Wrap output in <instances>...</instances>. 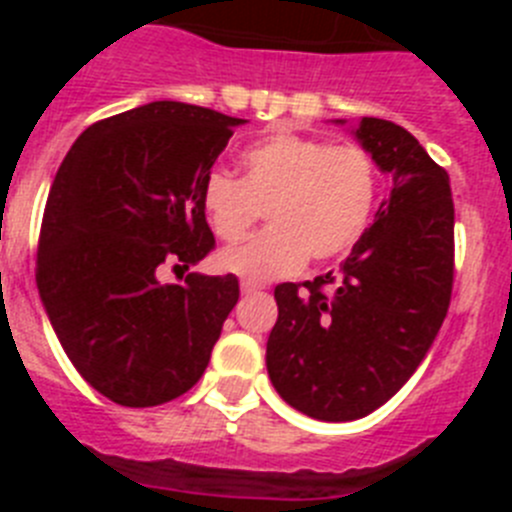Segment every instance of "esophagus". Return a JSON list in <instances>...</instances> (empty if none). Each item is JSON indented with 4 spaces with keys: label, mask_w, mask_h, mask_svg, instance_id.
<instances>
[{
    "label": "esophagus",
    "mask_w": 512,
    "mask_h": 512,
    "mask_svg": "<svg viewBox=\"0 0 512 512\" xmlns=\"http://www.w3.org/2000/svg\"><path fill=\"white\" fill-rule=\"evenodd\" d=\"M259 289H264V284H261V282H251V279L241 282V292H243V295H253V292H259Z\"/></svg>",
    "instance_id": "esophagus-1"
}]
</instances>
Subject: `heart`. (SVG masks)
Masks as SVG:
<instances>
[{
  "label": "heart",
  "instance_id": "heart-1",
  "mask_svg": "<svg viewBox=\"0 0 512 512\" xmlns=\"http://www.w3.org/2000/svg\"><path fill=\"white\" fill-rule=\"evenodd\" d=\"M377 164L361 146H330L300 133H274L241 153V179L212 171L202 210L220 241H238L261 210L269 228L217 253V266L264 282L312 261L346 253L369 225L377 202Z\"/></svg>",
  "mask_w": 512,
  "mask_h": 512
}]
</instances>
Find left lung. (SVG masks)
I'll list each match as a JSON object with an SVG mask.
<instances>
[{
    "label": "left lung",
    "instance_id": "1",
    "mask_svg": "<svg viewBox=\"0 0 512 512\" xmlns=\"http://www.w3.org/2000/svg\"><path fill=\"white\" fill-rule=\"evenodd\" d=\"M354 135L392 179L390 194L338 274L274 289L279 318L266 343L274 390L328 423L374 413L413 377L454 287L446 169L390 120L361 117Z\"/></svg>",
    "mask_w": 512,
    "mask_h": 512
}]
</instances>
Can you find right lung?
<instances>
[{
  "label": "right lung",
  "instance_id": "add662e5",
  "mask_svg": "<svg viewBox=\"0 0 512 512\" xmlns=\"http://www.w3.org/2000/svg\"><path fill=\"white\" fill-rule=\"evenodd\" d=\"M246 120L151 102L94 122L53 179L38 241V292L63 351L99 395L153 408L200 382L238 279L187 274L215 248L202 184Z\"/></svg>",
  "mask_w": 512,
  "mask_h": 512
}]
</instances>
